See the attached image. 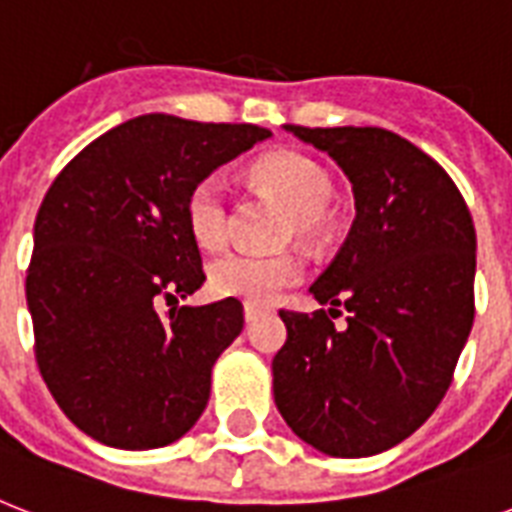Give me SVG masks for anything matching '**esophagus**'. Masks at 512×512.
<instances>
[{
	"label": "esophagus",
	"mask_w": 512,
	"mask_h": 512,
	"mask_svg": "<svg viewBox=\"0 0 512 512\" xmlns=\"http://www.w3.org/2000/svg\"><path fill=\"white\" fill-rule=\"evenodd\" d=\"M263 308H257V305H244V319H247V324H252V321H257L260 316H263Z\"/></svg>",
	"instance_id": "obj_1"
}]
</instances>
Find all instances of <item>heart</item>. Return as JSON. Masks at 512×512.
Listing matches in <instances>:
<instances>
[{"label":"heart","instance_id":"heart-1","mask_svg":"<svg viewBox=\"0 0 512 512\" xmlns=\"http://www.w3.org/2000/svg\"><path fill=\"white\" fill-rule=\"evenodd\" d=\"M255 177L279 193L295 215L292 231L303 239L319 236L329 225V201L335 196L332 175L313 156L300 151H276L257 159ZM228 185L217 172L199 177L185 196V225L201 249L223 247L228 239ZM303 279L300 257L228 252L209 265V287L220 297H236L249 305H268Z\"/></svg>","mask_w":512,"mask_h":512}]
</instances>
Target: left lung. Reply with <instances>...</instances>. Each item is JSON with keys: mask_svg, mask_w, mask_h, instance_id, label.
<instances>
[{"mask_svg": "<svg viewBox=\"0 0 512 512\" xmlns=\"http://www.w3.org/2000/svg\"><path fill=\"white\" fill-rule=\"evenodd\" d=\"M353 183L356 220L313 297L281 308L273 398L287 425L329 457H369L409 438L452 385L476 316V228L460 188L382 127H300ZM346 305L349 324L334 327Z\"/></svg>", "mask_w": 512, "mask_h": 512, "instance_id": "obj_1", "label": "left lung"}]
</instances>
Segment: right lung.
Here are the masks:
<instances>
[{
    "label": "right lung",
    "instance_id": "add662e5",
    "mask_svg": "<svg viewBox=\"0 0 512 512\" xmlns=\"http://www.w3.org/2000/svg\"><path fill=\"white\" fill-rule=\"evenodd\" d=\"M271 130L146 114L82 148L36 212L26 300L52 398L100 444L159 449L209 401L217 356L244 329L236 297L175 303L204 284L185 196Z\"/></svg>",
    "mask_w": 512,
    "mask_h": 512
}]
</instances>
